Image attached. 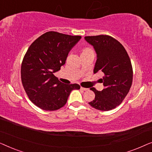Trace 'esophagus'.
I'll use <instances>...</instances> for the list:
<instances>
[{
    "label": "esophagus",
    "instance_id": "esophagus-1",
    "mask_svg": "<svg viewBox=\"0 0 152 152\" xmlns=\"http://www.w3.org/2000/svg\"><path fill=\"white\" fill-rule=\"evenodd\" d=\"M80 89H81V90H82V91H86L88 90V88H84V87H82V86L80 87Z\"/></svg>",
    "mask_w": 152,
    "mask_h": 152
}]
</instances>
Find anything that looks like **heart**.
I'll list each match as a JSON object with an SVG mask.
<instances>
[{
	"mask_svg": "<svg viewBox=\"0 0 152 152\" xmlns=\"http://www.w3.org/2000/svg\"><path fill=\"white\" fill-rule=\"evenodd\" d=\"M93 53L92 49L90 48H83L82 50H81L80 55H85V54H88V53Z\"/></svg>",
	"mask_w": 152,
	"mask_h": 152,
	"instance_id": "obj_1",
	"label": "heart"
}]
</instances>
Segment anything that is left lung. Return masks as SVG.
<instances>
[{"label": "left lung", "mask_w": 152, "mask_h": 152, "mask_svg": "<svg viewBox=\"0 0 152 152\" xmlns=\"http://www.w3.org/2000/svg\"><path fill=\"white\" fill-rule=\"evenodd\" d=\"M97 54L94 73L104 74V88L102 91L90 89L95 97L88 104L100 111H110L120 105L128 94L132 84L133 68L126 50L119 41L109 35L84 37Z\"/></svg>", "instance_id": "left-lung-1"}]
</instances>
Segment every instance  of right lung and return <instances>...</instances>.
Listing matches in <instances>:
<instances>
[{
    "instance_id": "add662e5",
    "label": "right lung",
    "mask_w": 152,
    "mask_h": 152,
    "mask_svg": "<svg viewBox=\"0 0 152 152\" xmlns=\"http://www.w3.org/2000/svg\"><path fill=\"white\" fill-rule=\"evenodd\" d=\"M82 38L53 32H45L29 47L21 64L23 86L32 103L45 111L64 107L77 84H66L54 73L61 69L72 48Z\"/></svg>"
}]
</instances>
